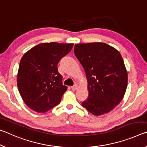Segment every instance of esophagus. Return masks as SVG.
Wrapping results in <instances>:
<instances>
[{
  "mask_svg": "<svg viewBox=\"0 0 147 147\" xmlns=\"http://www.w3.org/2000/svg\"><path fill=\"white\" fill-rule=\"evenodd\" d=\"M71 88L73 90H76L77 89H78V85H74V86H71Z\"/></svg>",
  "mask_w": 147,
  "mask_h": 147,
  "instance_id": "obj_1",
  "label": "esophagus"
}]
</instances>
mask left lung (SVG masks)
Segmentation results:
<instances>
[{
  "label": "left lung",
  "mask_w": 147,
  "mask_h": 147,
  "mask_svg": "<svg viewBox=\"0 0 147 147\" xmlns=\"http://www.w3.org/2000/svg\"><path fill=\"white\" fill-rule=\"evenodd\" d=\"M74 53L88 83V97L83 107L96 116L110 112L121 102L128 85V72L121 53L101 42L76 44Z\"/></svg>",
  "instance_id": "left-lung-1"
}]
</instances>
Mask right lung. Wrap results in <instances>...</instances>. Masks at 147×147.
Listing matches in <instances>:
<instances>
[{
	"label": "right lung",
	"mask_w": 147,
	"mask_h": 147,
	"mask_svg": "<svg viewBox=\"0 0 147 147\" xmlns=\"http://www.w3.org/2000/svg\"><path fill=\"white\" fill-rule=\"evenodd\" d=\"M74 44L42 43L26 51L21 58L17 78L19 94L27 106L45 113L61 102L67 90L57 65L71 51Z\"/></svg>",
	"instance_id": "1"
}]
</instances>
